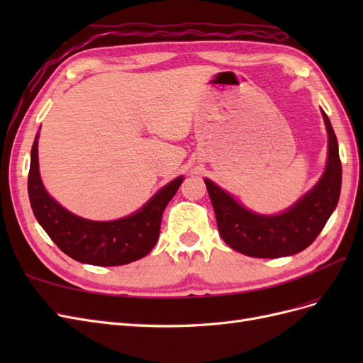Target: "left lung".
Wrapping results in <instances>:
<instances>
[{
	"instance_id": "left-lung-1",
	"label": "left lung",
	"mask_w": 363,
	"mask_h": 363,
	"mask_svg": "<svg viewBox=\"0 0 363 363\" xmlns=\"http://www.w3.org/2000/svg\"><path fill=\"white\" fill-rule=\"evenodd\" d=\"M321 112L328 135L324 174L320 182L288 211L277 215L251 212L212 180L204 179L219 235L228 247L250 257H286L309 247L321 233L337 206L342 183L337 139L330 119L324 111Z\"/></svg>"
}]
</instances>
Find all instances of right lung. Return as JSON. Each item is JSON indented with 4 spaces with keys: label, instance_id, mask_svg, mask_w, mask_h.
<instances>
[{
    "label": "right lung",
    "instance_id": "right-lung-1",
    "mask_svg": "<svg viewBox=\"0 0 363 363\" xmlns=\"http://www.w3.org/2000/svg\"><path fill=\"white\" fill-rule=\"evenodd\" d=\"M38 139L31 147L28 196L38 223L65 255L95 267H118L145 257L155 248L164 207L179 191L183 177L163 186L138 212L115 221H91L60 206L40 180Z\"/></svg>",
    "mask_w": 363,
    "mask_h": 363
}]
</instances>
